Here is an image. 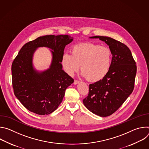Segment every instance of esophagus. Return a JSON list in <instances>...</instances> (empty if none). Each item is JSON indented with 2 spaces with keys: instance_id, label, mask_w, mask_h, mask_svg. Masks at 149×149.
Returning a JSON list of instances; mask_svg holds the SVG:
<instances>
[{
  "instance_id": "1",
  "label": "esophagus",
  "mask_w": 149,
  "mask_h": 149,
  "mask_svg": "<svg viewBox=\"0 0 149 149\" xmlns=\"http://www.w3.org/2000/svg\"><path fill=\"white\" fill-rule=\"evenodd\" d=\"M79 82V80H78V79H75L74 84H78Z\"/></svg>"
}]
</instances>
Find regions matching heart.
<instances>
[{"instance_id": "1", "label": "heart", "mask_w": 149, "mask_h": 149, "mask_svg": "<svg viewBox=\"0 0 149 149\" xmlns=\"http://www.w3.org/2000/svg\"><path fill=\"white\" fill-rule=\"evenodd\" d=\"M61 62L63 69L68 74L72 75L80 67L82 75L88 81L97 82L109 73L111 66L112 53L107 47L85 42L72 47L71 54H63Z\"/></svg>"}]
</instances>
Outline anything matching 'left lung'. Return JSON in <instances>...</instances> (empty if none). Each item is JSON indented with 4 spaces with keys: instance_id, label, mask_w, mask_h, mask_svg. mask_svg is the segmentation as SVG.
Listing matches in <instances>:
<instances>
[{
    "instance_id": "obj_1",
    "label": "left lung",
    "mask_w": 149,
    "mask_h": 149,
    "mask_svg": "<svg viewBox=\"0 0 149 149\" xmlns=\"http://www.w3.org/2000/svg\"><path fill=\"white\" fill-rule=\"evenodd\" d=\"M90 38H99L109 46L112 62L107 75L89 85V93L83 103L93 113L107 117L115 113L132 93L137 67L130 49L121 42L103 36Z\"/></svg>"
}]
</instances>
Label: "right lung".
<instances>
[{
  "label": "right lung",
  "instance_id": "1",
  "mask_svg": "<svg viewBox=\"0 0 149 149\" xmlns=\"http://www.w3.org/2000/svg\"><path fill=\"white\" fill-rule=\"evenodd\" d=\"M73 40L68 35L40 36L27 42L19 51L12 64L13 92L29 111L39 115H48L61 103L65 90L74 79L62 70L61 59L67 45ZM53 50L50 68L42 73L33 68L32 56L38 47Z\"/></svg>",
  "mask_w": 149,
  "mask_h": 149
}]
</instances>
